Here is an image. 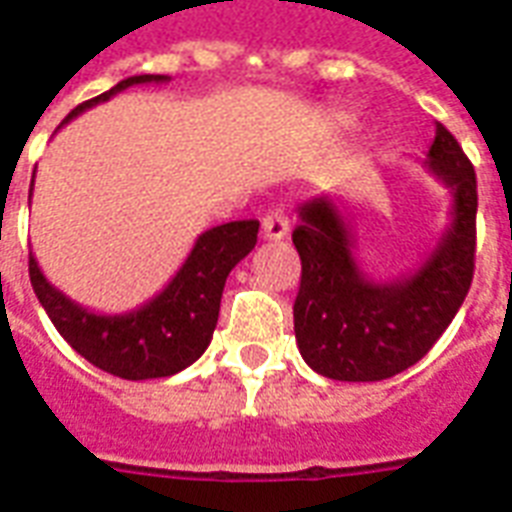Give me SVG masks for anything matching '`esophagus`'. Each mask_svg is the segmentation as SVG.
Masks as SVG:
<instances>
[{
  "label": "esophagus",
  "mask_w": 512,
  "mask_h": 512,
  "mask_svg": "<svg viewBox=\"0 0 512 512\" xmlns=\"http://www.w3.org/2000/svg\"><path fill=\"white\" fill-rule=\"evenodd\" d=\"M290 233V217L282 206H274L263 217V238L268 241H282Z\"/></svg>",
  "instance_id": "esophagus-1"
}]
</instances>
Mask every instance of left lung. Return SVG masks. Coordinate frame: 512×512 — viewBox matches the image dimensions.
Masks as SVG:
<instances>
[{"instance_id": "8db88e82", "label": "left lung", "mask_w": 512, "mask_h": 512, "mask_svg": "<svg viewBox=\"0 0 512 512\" xmlns=\"http://www.w3.org/2000/svg\"><path fill=\"white\" fill-rule=\"evenodd\" d=\"M423 165L450 189V225L420 268L393 282L363 274L352 255V227L331 198L298 206L295 342L304 361L328 380L377 382L410 369L467 298L475 271V168L442 124Z\"/></svg>"}]
</instances>
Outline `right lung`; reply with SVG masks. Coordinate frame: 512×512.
Instances as JSON below:
<instances>
[{"mask_svg": "<svg viewBox=\"0 0 512 512\" xmlns=\"http://www.w3.org/2000/svg\"><path fill=\"white\" fill-rule=\"evenodd\" d=\"M165 81L168 75L124 78L111 92L78 105L62 124L135 83ZM257 230V219H238L200 233L168 287L124 314H97L70 301L45 279L34 255H29V279L45 314L78 355L121 380H157L187 369L206 352L217 328L227 274L255 249Z\"/></svg>", "mask_w": 512, "mask_h": 512, "instance_id": "right-lung-1", "label": "right lung"}]
</instances>
